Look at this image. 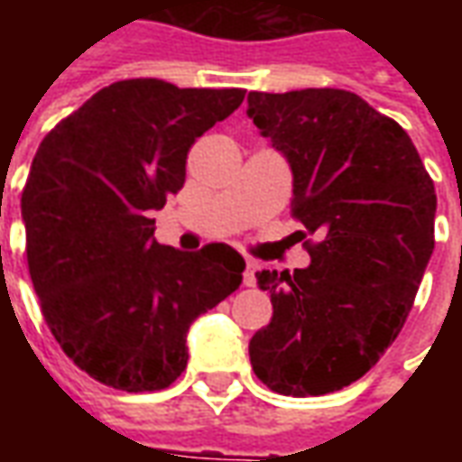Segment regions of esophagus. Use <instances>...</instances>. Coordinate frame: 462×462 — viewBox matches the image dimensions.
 <instances>
[{"label":"esophagus","mask_w":462,"mask_h":462,"mask_svg":"<svg viewBox=\"0 0 462 462\" xmlns=\"http://www.w3.org/2000/svg\"><path fill=\"white\" fill-rule=\"evenodd\" d=\"M257 270H260V264L257 262H247V267H245V274H242V280L247 287H254L257 284Z\"/></svg>","instance_id":"obj_1"}]
</instances>
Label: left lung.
Wrapping results in <instances>:
<instances>
[{"mask_svg": "<svg viewBox=\"0 0 462 462\" xmlns=\"http://www.w3.org/2000/svg\"><path fill=\"white\" fill-rule=\"evenodd\" d=\"M247 116L290 162L291 215L319 240L310 267L257 272L274 314L252 368L277 393L324 396L403 329L436 245V188L408 133L351 91H252Z\"/></svg>", "mask_w": 462, "mask_h": 462, "instance_id": "8db88e82", "label": "left lung"}]
</instances>
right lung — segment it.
<instances>
[{"instance_id":"right-lung-1","label":"right lung","mask_w":462,"mask_h":462,"mask_svg":"<svg viewBox=\"0 0 462 462\" xmlns=\"http://www.w3.org/2000/svg\"><path fill=\"white\" fill-rule=\"evenodd\" d=\"M242 101V88L116 81L36 151L22 192L29 274L59 346L106 386H171L192 321L242 284L240 252L172 250L151 217L182 188L195 138Z\"/></svg>"}]
</instances>
